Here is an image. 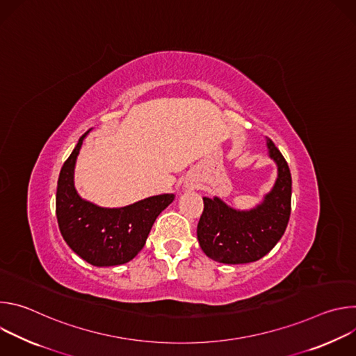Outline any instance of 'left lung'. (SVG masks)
<instances>
[{
  "instance_id": "left-lung-1",
  "label": "left lung",
  "mask_w": 356,
  "mask_h": 356,
  "mask_svg": "<svg viewBox=\"0 0 356 356\" xmlns=\"http://www.w3.org/2000/svg\"><path fill=\"white\" fill-rule=\"evenodd\" d=\"M266 145L277 165V179L259 206L239 211L218 197H202L204 210L197 225V238L202 252L216 262L238 265L259 261L286 231L291 211V175L272 139L268 138Z\"/></svg>"
}]
</instances>
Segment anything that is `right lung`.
Masks as SVG:
<instances>
[{
	"label": "right lung",
	"mask_w": 356,
	"mask_h": 356,
	"mask_svg": "<svg viewBox=\"0 0 356 356\" xmlns=\"http://www.w3.org/2000/svg\"><path fill=\"white\" fill-rule=\"evenodd\" d=\"M62 166L56 191L60 234L72 250L94 266H115L132 261L143 248L158 216L175 194L147 197L121 209H104L83 200L74 187V166L84 138Z\"/></svg>",
	"instance_id": "obj_1"
}]
</instances>
